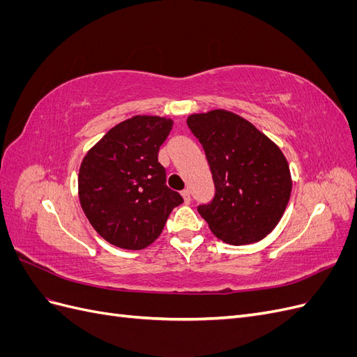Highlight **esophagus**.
<instances>
[{"label": "esophagus", "instance_id": "esophagus-1", "mask_svg": "<svg viewBox=\"0 0 357 357\" xmlns=\"http://www.w3.org/2000/svg\"><path fill=\"white\" fill-rule=\"evenodd\" d=\"M180 193H181L183 199H185V202L189 204V202H190V190H189V189H183Z\"/></svg>", "mask_w": 357, "mask_h": 357}]
</instances>
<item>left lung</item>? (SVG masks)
<instances>
[{
  "instance_id": "8db88e82",
  "label": "left lung",
  "mask_w": 357,
  "mask_h": 357,
  "mask_svg": "<svg viewBox=\"0 0 357 357\" xmlns=\"http://www.w3.org/2000/svg\"><path fill=\"white\" fill-rule=\"evenodd\" d=\"M214 181V197L198 205L201 218L219 240L245 245L271 232L290 198L291 180L284 155L265 134L226 110L190 114Z\"/></svg>"
}]
</instances>
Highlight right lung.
I'll return each mask as SVG.
<instances>
[{
  "label": "right lung",
  "instance_id": "add662e5",
  "mask_svg": "<svg viewBox=\"0 0 357 357\" xmlns=\"http://www.w3.org/2000/svg\"><path fill=\"white\" fill-rule=\"evenodd\" d=\"M171 128V119L134 116L112 128L83 158L80 205L93 229L116 247L150 245L183 202L165 185L167 172L158 162Z\"/></svg>",
  "mask_w": 357,
  "mask_h": 357
}]
</instances>
